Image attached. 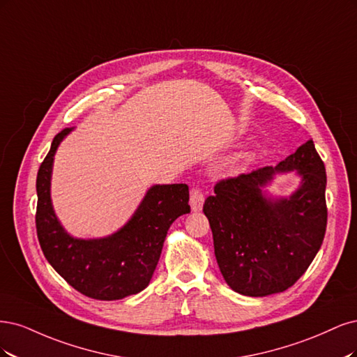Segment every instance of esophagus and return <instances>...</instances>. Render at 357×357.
Here are the masks:
<instances>
[{
  "label": "esophagus",
  "mask_w": 357,
  "mask_h": 357,
  "mask_svg": "<svg viewBox=\"0 0 357 357\" xmlns=\"http://www.w3.org/2000/svg\"><path fill=\"white\" fill-rule=\"evenodd\" d=\"M203 203H204V195L200 191L199 187H192L191 188V195H190V206L192 212H199L203 208Z\"/></svg>",
  "instance_id": "esophagus-1"
}]
</instances>
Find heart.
Masks as SVG:
<instances>
[{
  "mask_svg": "<svg viewBox=\"0 0 357 357\" xmlns=\"http://www.w3.org/2000/svg\"><path fill=\"white\" fill-rule=\"evenodd\" d=\"M241 158H243V154H238V155L236 157V160H241Z\"/></svg>",
  "mask_w": 357,
  "mask_h": 357,
  "instance_id": "obj_1",
  "label": "heart"
}]
</instances>
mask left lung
Segmentation results:
<instances>
[{
    "instance_id": "8db88e82",
    "label": "left lung",
    "mask_w": 357,
    "mask_h": 357,
    "mask_svg": "<svg viewBox=\"0 0 357 357\" xmlns=\"http://www.w3.org/2000/svg\"><path fill=\"white\" fill-rule=\"evenodd\" d=\"M302 178L289 198L268 196L273 176ZM326 172L310 139L278 166L220 181L203 204L218 266L227 284L246 296L291 287L305 273L324 241L328 221Z\"/></svg>"
}]
</instances>
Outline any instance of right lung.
<instances>
[{
    "label": "right lung",
    "mask_w": 357,
    "mask_h": 357,
    "mask_svg": "<svg viewBox=\"0 0 357 357\" xmlns=\"http://www.w3.org/2000/svg\"><path fill=\"white\" fill-rule=\"evenodd\" d=\"M74 129H63L52 142L37 175V236L50 266L83 295L100 301L123 300L144 291L162 254L167 229L190 213L187 183L153 185L119 231L100 238H78L54 213L50 185L56 149Z\"/></svg>",
    "instance_id": "obj_1"
}]
</instances>
